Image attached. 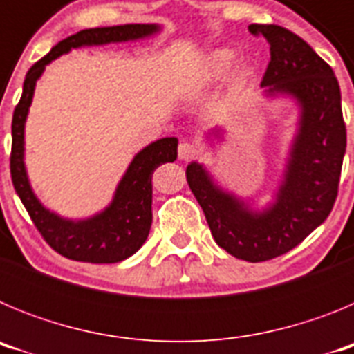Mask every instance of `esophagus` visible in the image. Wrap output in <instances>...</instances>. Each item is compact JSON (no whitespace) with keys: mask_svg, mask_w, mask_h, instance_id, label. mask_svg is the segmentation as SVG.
I'll use <instances>...</instances> for the list:
<instances>
[{"mask_svg":"<svg viewBox=\"0 0 354 354\" xmlns=\"http://www.w3.org/2000/svg\"><path fill=\"white\" fill-rule=\"evenodd\" d=\"M195 158V147L192 143H180L179 145V159L180 161H189V159Z\"/></svg>","mask_w":354,"mask_h":354,"instance_id":"34e87169","label":"esophagus"}]
</instances>
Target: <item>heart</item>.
Returning <instances> with one entry per match:
<instances>
[{
  "mask_svg": "<svg viewBox=\"0 0 354 354\" xmlns=\"http://www.w3.org/2000/svg\"><path fill=\"white\" fill-rule=\"evenodd\" d=\"M234 60H236V53H234L232 49L220 48L209 53L204 60H202V64H200L198 71H196L195 80H193V88L202 90L211 86V84L220 83V81L228 74ZM248 74H250L248 65L246 64L237 65L236 71H234V81H236V84L245 83Z\"/></svg>",
  "mask_w": 354,
  "mask_h": 354,
  "instance_id": "heart-1",
  "label": "heart"
}]
</instances>
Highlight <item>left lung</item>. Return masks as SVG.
Here are the masks:
<instances>
[{"instance_id": "8db88e82", "label": "left lung", "mask_w": 354, "mask_h": 354, "mask_svg": "<svg viewBox=\"0 0 354 354\" xmlns=\"http://www.w3.org/2000/svg\"><path fill=\"white\" fill-rule=\"evenodd\" d=\"M248 30L270 44L262 95L290 97L299 108L282 180L270 204L253 209L200 162L187 165L186 179L218 246L241 261L262 262L298 246L331 212L346 154V124L339 81L305 40L274 24H250ZM223 133L216 127L207 138L221 142Z\"/></svg>"}]
</instances>
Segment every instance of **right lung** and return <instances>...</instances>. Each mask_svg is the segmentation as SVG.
<instances>
[{
	"mask_svg": "<svg viewBox=\"0 0 354 354\" xmlns=\"http://www.w3.org/2000/svg\"><path fill=\"white\" fill-rule=\"evenodd\" d=\"M159 30L161 26L158 24H122L77 31L76 35L56 44L24 77L23 95L12 118V183L44 239L53 250L72 261L113 264L131 257L142 248L152 225V174L159 165L177 159L179 140L171 136L143 147L129 162L126 174L122 175L111 202L101 212L83 220L64 218L55 211H49L37 198L24 165V126L35 84L46 71V65L62 55H67L71 49L147 39L156 35Z\"/></svg>",
	"mask_w": 354,
	"mask_h": 354,
	"instance_id": "obj_1",
	"label": "right lung"
}]
</instances>
